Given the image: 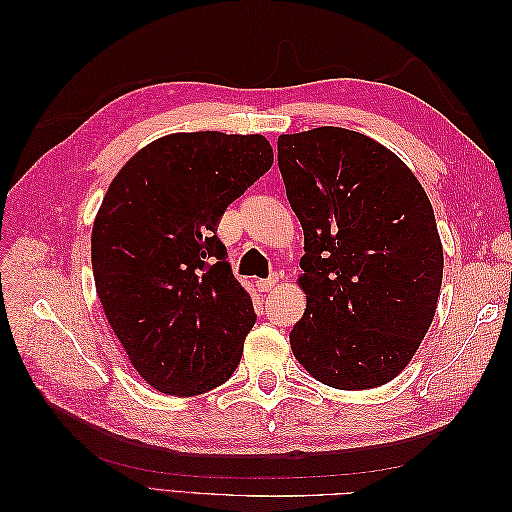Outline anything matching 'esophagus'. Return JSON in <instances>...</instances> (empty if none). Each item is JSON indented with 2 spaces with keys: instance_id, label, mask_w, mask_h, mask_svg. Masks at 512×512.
Wrapping results in <instances>:
<instances>
[{
  "instance_id": "obj_1",
  "label": "esophagus",
  "mask_w": 512,
  "mask_h": 512,
  "mask_svg": "<svg viewBox=\"0 0 512 512\" xmlns=\"http://www.w3.org/2000/svg\"><path fill=\"white\" fill-rule=\"evenodd\" d=\"M277 281H279V277L273 275V277H268V279H259L255 286H257L259 292H270V290H273V288L277 286Z\"/></svg>"
}]
</instances>
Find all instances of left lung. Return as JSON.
Listing matches in <instances>:
<instances>
[{"label":"left lung","mask_w":512,"mask_h":512,"mask_svg":"<svg viewBox=\"0 0 512 512\" xmlns=\"http://www.w3.org/2000/svg\"><path fill=\"white\" fill-rule=\"evenodd\" d=\"M277 149L306 253L292 354L334 389L385 385L436 317L444 253L433 206L394 151L352 129L281 134Z\"/></svg>","instance_id":"8db88e82"}]
</instances>
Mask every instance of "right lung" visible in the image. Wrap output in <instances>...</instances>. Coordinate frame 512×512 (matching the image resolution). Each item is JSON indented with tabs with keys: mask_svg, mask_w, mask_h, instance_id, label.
<instances>
[{
	"mask_svg": "<svg viewBox=\"0 0 512 512\" xmlns=\"http://www.w3.org/2000/svg\"><path fill=\"white\" fill-rule=\"evenodd\" d=\"M273 158L262 134L178 132L136 151L107 187L92 226L96 295L162 394H204L239 365L255 310L215 224Z\"/></svg>",
	"mask_w": 512,
	"mask_h": 512,
	"instance_id": "add662e5",
	"label": "right lung"
}]
</instances>
